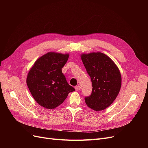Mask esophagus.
Segmentation results:
<instances>
[{"label":"esophagus","mask_w":148,"mask_h":148,"mask_svg":"<svg viewBox=\"0 0 148 148\" xmlns=\"http://www.w3.org/2000/svg\"><path fill=\"white\" fill-rule=\"evenodd\" d=\"M80 89H81V88H80V86H76L75 87V89L76 90H80Z\"/></svg>","instance_id":"obj_1"}]
</instances>
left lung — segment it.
Instances as JSON below:
<instances>
[{"label": "left lung", "instance_id": "obj_1", "mask_svg": "<svg viewBox=\"0 0 148 148\" xmlns=\"http://www.w3.org/2000/svg\"><path fill=\"white\" fill-rule=\"evenodd\" d=\"M80 56L93 87L91 95L85 97V102L95 111L103 110L110 106L119 94L122 83L119 69L103 53H83Z\"/></svg>", "mask_w": 148, "mask_h": 148}]
</instances>
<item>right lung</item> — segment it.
<instances>
[{
  "label": "right lung",
  "mask_w": 148,
  "mask_h": 148,
  "mask_svg": "<svg viewBox=\"0 0 148 148\" xmlns=\"http://www.w3.org/2000/svg\"><path fill=\"white\" fill-rule=\"evenodd\" d=\"M69 54L49 52L38 58L28 73L26 83L36 102L47 109H54L75 90L67 83L62 68Z\"/></svg>",
  "instance_id": "add662e5"
}]
</instances>
